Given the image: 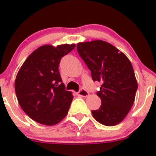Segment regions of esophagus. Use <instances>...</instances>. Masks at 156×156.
I'll return each mask as SVG.
<instances>
[{
    "mask_svg": "<svg viewBox=\"0 0 156 156\" xmlns=\"http://www.w3.org/2000/svg\"><path fill=\"white\" fill-rule=\"evenodd\" d=\"M78 94V96H81V97H87L89 96V93H88L87 90H85L84 89H81Z\"/></svg>",
    "mask_w": 156,
    "mask_h": 156,
    "instance_id": "obj_1",
    "label": "esophagus"
}]
</instances>
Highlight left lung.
<instances>
[{
  "label": "left lung",
  "instance_id": "1",
  "mask_svg": "<svg viewBox=\"0 0 156 156\" xmlns=\"http://www.w3.org/2000/svg\"><path fill=\"white\" fill-rule=\"evenodd\" d=\"M77 49L93 80L102 83L97 92L101 106L91 112L93 116L106 126L121 123L133 106L137 90L131 62L125 53L104 41L80 42Z\"/></svg>",
  "mask_w": 156,
  "mask_h": 156
}]
</instances>
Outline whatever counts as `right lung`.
I'll return each mask as SVG.
<instances>
[{"label": "right lung", "mask_w": 156, "mask_h": 156, "mask_svg": "<svg viewBox=\"0 0 156 156\" xmlns=\"http://www.w3.org/2000/svg\"><path fill=\"white\" fill-rule=\"evenodd\" d=\"M75 48V44L43 45L29 55L19 70L16 94L21 108L32 120L52 126L68 114L73 96L62 83L59 64Z\"/></svg>", "instance_id": "obj_1"}]
</instances>
